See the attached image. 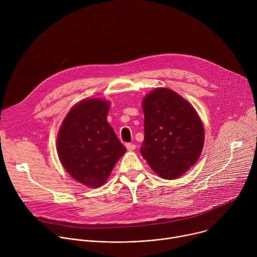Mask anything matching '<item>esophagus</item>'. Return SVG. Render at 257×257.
<instances>
[{"label":"esophagus","mask_w":257,"mask_h":257,"mask_svg":"<svg viewBox=\"0 0 257 257\" xmlns=\"http://www.w3.org/2000/svg\"><path fill=\"white\" fill-rule=\"evenodd\" d=\"M126 149L128 151L132 152V151H134L136 149V146H135V144H132V143H126Z\"/></svg>","instance_id":"1"}]
</instances>
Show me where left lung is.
Segmentation results:
<instances>
[{
	"mask_svg": "<svg viewBox=\"0 0 257 257\" xmlns=\"http://www.w3.org/2000/svg\"><path fill=\"white\" fill-rule=\"evenodd\" d=\"M142 108V157L161 178H179L197 162L203 149L204 128L197 112L185 98L165 87L146 95Z\"/></svg>",
	"mask_w": 257,
	"mask_h": 257,
	"instance_id": "8db88e82",
	"label": "left lung"
}]
</instances>
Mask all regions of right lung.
Wrapping results in <instances>:
<instances>
[{
  "label": "right lung",
  "mask_w": 257,
  "mask_h": 257,
  "mask_svg": "<svg viewBox=\"0 0 257 257\" xmlns=\"http://www.w3.org/2000/svg\"><path fill=\"white\" fill-rule=\"evenodd\" d=\"M109 102L82 99L65 117L57 137V152L66 172L81 184H104L126 148L106 121Z\"/></svg>",
  "instance_id": "add662e5"
}]
</instances>
